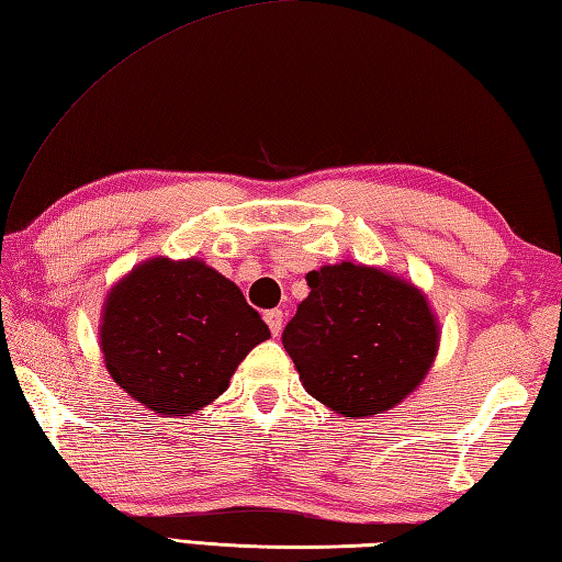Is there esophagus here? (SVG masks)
Listing matches in <instances>:
<instances>
[{
	"label": "esophagus",
	"mask_w": 562,
	"mask_h": 562,
	"mask_svg": "<svg viewBox=\"0 0 562 562\" xmlns=\"http://www.w3.org/2000/svg\"><path fill=\"white\" fill-rule=\"evenodd\" d=\"M266 322L270 326V334L272 336H280V331H282V312L280 310L266 312Z\"/></svg>",
	"instance_id": "obj_1"
}]
</instances>
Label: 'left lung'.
<instances>
[{
  "mask_svg": "<svg viewBox=\"0 0 562 562\" xmlns=\"http://www.w3.org/2000/svg\"><path fill=\"white\" fill-rule=\"evenodd\" d=\"M306 282L312 292L282 331L306 392L344 416L400 404L426 378L438 350L424 294L353 262L312 270Z\"/></svg>",
  "mask_w": 562,
  "mask_h": 562,
  "instance_id": "8db88e82",
  "label": "left lung"
}]
</instances>
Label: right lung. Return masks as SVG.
<instances>
[{"mask_svg":"<svg viewBox=\"0 0 562 562\" xmlns=\"http://www.w3.org/2000/svg\"><path fill=\"white\" fill-rule=\"evenodd\" d=\"M99 338L119 387L156 414L190 416L228 387L270 331L244 292L202 260L153 258L109 292Z\"/></svg>","mask_w":562,"mask_h":562,"instance_id":"1","label":"right lung"}]
</instances>
